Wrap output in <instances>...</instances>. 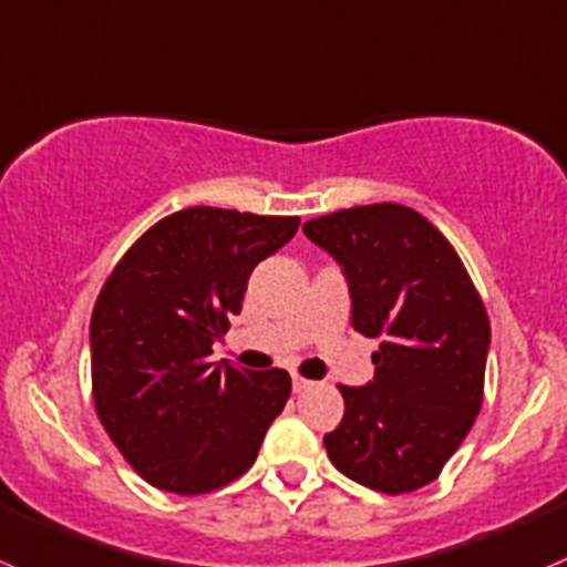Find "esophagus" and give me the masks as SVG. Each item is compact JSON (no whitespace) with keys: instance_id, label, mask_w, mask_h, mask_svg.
Returning a JSON list of instances; mask_svg holds the SVG:
<instances>
[{"instance_id":"obj_1","label":"esophagus","mask_w":567,"mask_h":567,"mask_svg":"<svg viewBox=\"0 0 567 567\" xmlns=\"http://www.w3.org/2000/svg\"><path fill=\"white\" fill-rule=\"evenodd\" d=\"M311 380H306V378H300V374H295V378H291V389L297 391V394H300V391H308L311 389Z\"/></svg>"}]
</instances>
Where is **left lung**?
<instances>
[{
	"label": "left lung",
	"instance_id": "left-lung-1",
	"mask_svg": "<svg viewBox=\"0 0 567 567\" xmlns=\"http://www.w3.org/2000/svg\"><path fill=\"white\" fill-rule=\"evenodd\" d=\"M302 234L344 272L352 328L383 339L374 380L339 385L344 419L324 435L330 463L372 491H419L439 480L480 413L485 306L444 234L408 206L341 209Z\"/></svg>",
	"mask_w": 567,
	"mask_h": 567
}]
</instances>
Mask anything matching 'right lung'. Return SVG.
Here are the masks:
<instances>
[{
    "label": "right lung",
    "mask_w": 567,
    "mask_h": 567,
    "mask_svg": "<svg viewBox=\"0 0 567 567\" xmlns=\"http://www.w3.org/2000/svg\"><path fill=\"white\" fill-rule=\"evenodd\" d=\"M297 226V217L193 206L148 228L106 278L91 319L95 411L159 491L198 496L243 476L284 411L289 372L209 355L243 311L254 267Z\"/></svg>",
    "instance_id": "obj_1"
}]
</instances>
